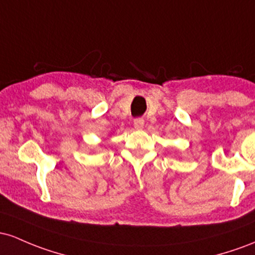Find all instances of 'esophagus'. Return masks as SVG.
Masks as SVG:
<instances>
[{
    "label": "esophagus",
    "mask_w": 255,
    "mask_h": 255,
    "mask_svg": "<svg viewBox=\"0 0 255 255\" xmlns=\"http://www.w3.org/2000/svg\"><path fill=\"white\" fill-rule=\"evenodd\" d=\"M143 127H144V120L141 118L133 120V128H137V130H142Z\"/></svg>",
    "instance_id": "1"
}]
</instances>
